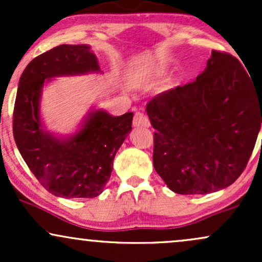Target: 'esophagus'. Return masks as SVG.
<instances>
[{"mask_svg": "<svg viewBox=\"0 0 262 262\" xmlns=\"http://www.w3.org/2000/svg\"><path fill=\"white\" fill-rule=\"evenodd\" d=\"M133 125L135 128H148L150 127V122L145 114L141 112H137L134 114Z\"/></svg>", "mask_w": 262, "mask_h": 262, "instance_id": "1", "label": "esophagus"}]
</instances>
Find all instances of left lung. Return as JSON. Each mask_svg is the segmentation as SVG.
Here are the masks:
<instances>
[{"instance_id": "obj_1", "label": "left lung", "mask_w": 262, "mask_h": 262, "mask_svg": "<svg viewBox=\"0 0 262 262\" xmlns=\"http://www.w3.org/2000/svg\"><path fill=\"white\" fill-rule=\"evenodd\" d=\"M246 70L231 54L213 50L196 80L146 104L154 167L171 191L215 192L245 170L262 123V81Z\"/></svg>"}]
</instances>
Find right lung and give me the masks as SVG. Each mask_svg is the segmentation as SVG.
<instances>
[{"label":"right lung","mask_w":262,"mask_h":262,"mask_svg":"<svg viewBox=\"0 0 262 262\" xmlns=\"http://www.w3.org/2000/svg\"><path fill=\"white\" fill-rule=\"evenodd\" d=\"M98 70L90 47L62 44L33 59L19 79L13 110L14 141L33 175L55 196L97 197L132 129L133 112L112 117L103 111L90 114L83 128L69 140L56 139L41 129L39 98L45 79Z\"/></svg>","instance_id":"right-lung-1"}]
</instances>
